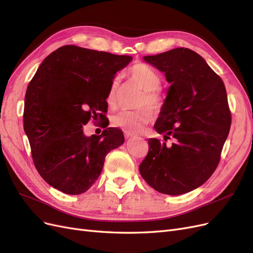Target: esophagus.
<instances>
[{"label": "esophagus", "instance_id": "34e87169", "mask_svg": "<svg viewBox=\"0 0 253 253\" xmlns=\"http://www.w3.org/2000/svg\"><path fill=\"white\" fill-rule=\"evenodd\" d=\"M134 136V134L133 133H129V132H125V137L126 139H128V138H131V137H133Z\"/></svg>", "mask_w": 253, "mask_h": 253}]
</instances>
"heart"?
Wrapping results in <instances>:
<instances>
[{"label": "heart", "mask_w": 253, "mask_h": 253, "mask_svg": "<svg viewBox=\"0 0 253 253\" xmlns=\"http://www.w3.org/2000/svg\"><path fill=\"white\" fill-rule=\"evenodd\" d=\"M128 76L143 89V94L140 96L138 102V105L142 108L117 113L113 116L112 124L114 126L124 129L125 132L137 133L141 131L143 126L149 125L154 118L152 110L149 106L143 105L149 104L155 110H159L163 106L164 99L158 90L162 85V78L154 68L144 63L133 65L128 70ZM118 90L119 81L118 79H114L106 95V103L110 108H115L117 104Z\"/></svg>", "instance_id": "1"}]
</instances>
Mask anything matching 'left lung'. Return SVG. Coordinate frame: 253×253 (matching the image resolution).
<instances>
[{
  "label": "left lung",
  "instance_id": "8db88e82",
  "mask_svg": "<svg viewBox=\"0 0 253 253\" xmlns=\"http://www.w3.org/2000/svg\"><path fill=\"white\" fill-rule=\"evenodd\" d=\"M143 59L171 83L155 124L165 141L150 138L139 166L148 185L180 195L205 183L216 170L231 126L225 84L206 61L189 48H174Z\"/></svg>",
  "mask_w": 253,
  "mask_h": 253
}]
</instances>
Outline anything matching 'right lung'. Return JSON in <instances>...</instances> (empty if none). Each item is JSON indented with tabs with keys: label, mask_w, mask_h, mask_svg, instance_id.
Returning a JSON list of instances; mask_svg holds the SVG:
<instances>
[{
	"label": "right lung",
	"mask_w": 253,
	"mask_h": 253,
	"mask_svg": "<svg viewBox=\"0 0 253 253\" xmlns=\"http://www.w3.org/2000/svg\"><path fill=\"white\" fill-rule=\"evenodd\" d=\"M131 56L65 45L51 52L30 80L23 122L34 165L61 192L81 194L100 175L108 153L125 142L117 127H106V95L114 76ZM102 121L101 135L86 137L82 126Z\"/></svg>",
	"instance_id": "1"
}]
</instances>
